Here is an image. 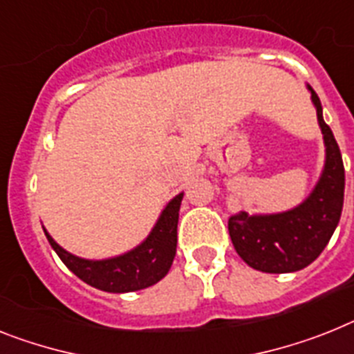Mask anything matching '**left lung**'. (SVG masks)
<instances>
[{
  "label": "left lung",
  "instance_id": "left-lung-1",
  "mask_svg": "<svg viewBox=\"0 0 354 354\" xmlns=\"http://www.w3.org/2000/svg\"><path fill=\"white\" fill-rule=\"evenodd\" d=\"M311 99L326 142V167L315 191L290 212L273 216L236 212L228 218V234L236 252L248 266L261 272L288 273L306 268L322 254L342 216L346 187L342 154L324 122L322 106L313 90Z\"/></svg>",
  "mask_w": 354,
  "mask_h": 354
}]
</instances>
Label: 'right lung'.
<instances>
[{
  "instance_id": "obj_1",
  "label": "right lung",
  "mask_w": 354,
  "mask_h": 354,
  "mask_svg": "<svg viewBox=\"0 0 354 354\" xmlns=\"http://www.w3.org/2000/svg\"><path fill=\"white\" fill-rule=\"evenodd\" d=\"M182 198L183 194H178L165 207L153 232L138 248L115 259H81L62 250L46 230L44 234L62 263L86 284L113 293L136 292V290H144L158 283L171 268L174 255H176L178 214H180Z\"/></svg>"
}]
</instances>
